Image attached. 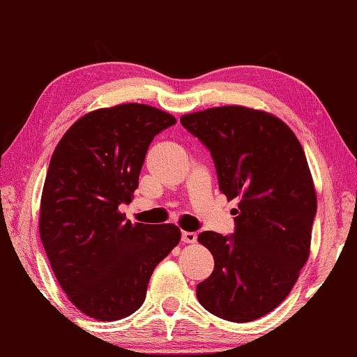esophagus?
Returning <instances> with one entry per match:
<instances>
[{
	"instance_id": "34e87169",
	"label": "esophagus",
	"mask_w": 357,
	"mask_h": 357,
	"mask_svg": "<svg viewBox=\"0 0 357 357\" xmlns=\"http://www.w3.org/2000/svg\"><path fill=\"white\" fill-rule=\"evenodd\" d=\"M181 241H183L184 244H194L195 241H197V234L192 233V231H183V233H181Z\"/></svg>"
}]
</instances>
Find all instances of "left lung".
I'll return each instance as SVG.
<instances>
[{
	"label": "left lung",
	"mask_w": 357,
	"mask_h": 357,
	"mask_svg": "<svg viewBox=\"0 0 357 357\" xmlns=\"http://www.w3.org/2000/svg\"><path fill=\"white\" fill-rule=\"evenodd\" d=\"M181 124L210 150L220 190L239 199L233 234H199L215 268L197 299L220 319L252 322L283 303L309 259L317 195L303 145L277 116L239 105Z\"/></svg>",
	"instance_id": "obj_1"
}]
</instances>
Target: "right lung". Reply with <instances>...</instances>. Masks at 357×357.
Segmentation results:
<instances>
[{
    "mask_svg": "<svg viewBox=\"0 0 357 357\" xmlns=\"http://www.w3.org/2000/svg\"><path fill=\"white\" fill-rule=\"evenodd\" d=\"M173 124L149 105L95 109L66 130L50 160L40 238L69 301L100 322L142 305L155 267L181 239L172 223L132 225L119 212L139 188L150 142Z\"/></svg>",
    "mask_w": 357,
    "mask_h": 357,
    "instance_id": "right-lung-1",
    "label": "right lung"
}]
</instances>
